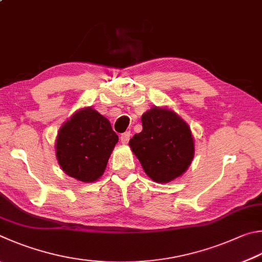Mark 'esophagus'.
Instances as JSON below:
<instances>
[{"label": "esophagus", "mask_w": 262, "mask_h": 262, "mask_svg": "<svg viewBox=\"0 0 262 262\" xmlns=\"http://www.w3.org/2000/svg\"><path fill=\"white\" fill-rule=\"evenodd\" d=\"M130 136H132L130 132H126V133H123V134H121V136H120L121 143L122 144H128V142H129V140H130Z\"/></svg>", "instance_id": "1"}]
</instances>
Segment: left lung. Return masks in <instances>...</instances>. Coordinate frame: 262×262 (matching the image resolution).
Here are the masks:
<instances>
[{
    "mask_svg": "<svg viewBox=\"0 0 262 262\" xmlns=\"http://www.w3.org/2000/svg\"><path fill=\"white\" fill-rule=\"evenodd\" d=\"M143 129L129 141V146L145 174L157 183L180 178L191 164L194 141L191 129L167 106H152L141 118Z\"/></svg>",
    "mask_w": 262,
    "mask_h": 262,
    "instance_id": "8db88e82",
    "label": "left lung"
}]
</instances>
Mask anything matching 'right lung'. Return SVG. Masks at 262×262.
Returning a JSON list of instances; mask_svg holds the SVG:
<instances>
[{"label": "right lung", "mask_w": 262, "mask_h": 262, "mask_svg": "<svg viewBox=\"0 0 262 262\" xmlns=\"http://www.w3.org/2000/svg\"><path fill=\"white\" fill-rule=\"evenodd\" d=\"M119 137L111 123L92 106L79 108L60 126L56 157L65 174L84 183L102 177Z\"/></svg>", "instance_id": "right-lung-1"}]
</instances>
